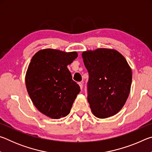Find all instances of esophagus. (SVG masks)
Here are the masks:
<instances>
[{"mask_svg": "<svg viewBox=\"0 0 152 152\" xmlns=\"http://www.w3.org/2000/svg\"><path fill=\"white\" fill-rule=\"evenodd\" d=\"M78 84L80 87V89L82 90V88H83V82H78Z\"/></svg>", "mask_w": 152, "mask_h": 152, "instance_id": "obj_1", "label": "esophagus"}]
</instances>
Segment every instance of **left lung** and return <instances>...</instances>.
Here are the masks:
<instances>
[{
  "mask_svg": "<svg viewBox=\"0 0 152 152\" xmlns=\"http://www.w3.org/2000/svg\"><path fill=\"white\" fill-rule=\"evenodd\" d=\"M88 72V101L95 117L105 119L119 113L127 101L132 72L117 50L99 48L82 53Z\"/></svg>",
  "mask_w": 152,
  "mask_h": 152,
  "instance_id": "obj_1",
  "label": "left lung"
}]
</instances>
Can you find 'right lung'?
<instances>
[{"label": "right lung", "instance_id": "right-lung-1", "mask_svg": "<svg viewBox=\"0 0 152 152\" xmlns=\"http://www.w3.org/2000/svg\"><path fill=\"white\" fill-rule=\"evenodd\" d=\"M78 57L76 51L44 49L33 56L25 75V84L33 103L51 119L68 115L80 91L67 66Z\"/></svg>", "mask_w": 152, "mask_h": 152}]
</instances>
